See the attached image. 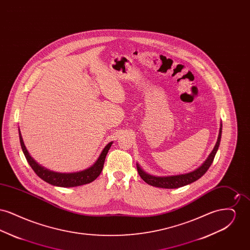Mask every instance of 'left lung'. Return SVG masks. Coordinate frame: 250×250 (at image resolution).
I'll return each instance as SVG.
<instances>
[{
  "mask_svg": "<svg viewBox=\"0 0 250 250\" xmlns=\"http://www.w3.org/2000/svg\"><path fill=\"white\" fill-rule=\"evenodd\" d=\"M221 133H222V124H220V128H219V134L217 138V142L214 145V149L212 153L207 157V159L204 161V163L202 166L199 167L195 170L186 173V174H180V175H172V176H165V177H157V176H153L145 171H143V168L140 167L139 164H137V169L145 183H147L150 186H153L155 188H178L181 187L189 185L191 183L197 181L198 179L201 178L202 175L205 174V172L208 170V168L212 165L214 161V156L218 150L219 144H220V140H221Z\"/></svg>",
  "mask_w": 250,
  "mask_h": 250,
  "instance_id": "1",
  "label": "left lung"
}]
</instances>
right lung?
Masks as SVG:
<instances>
[{
	"mask_svg": "<svg viewBox=\"0 0 250 250\" xmlns=\"http://www.w3.org/2000/svg\"><path fill=\"white\" fill-rule=\"evenodd\" d=\"M20 134V141H21V146L24 155L29 163V165L34 169V171L37 174L38 177L44 180L48 184L56 187H62V188H73V187H79L89 184L99 176L101 173L105 158L107 156V152L111 146L112 143H109L107 146L103 149L101 155H99L98 159L95 161V164L89 168H86L82 171L78 172H72V173H60L55 172L52 170H49L44 167L40 166L38 163H36V160L28 153L25 145H24L23 140L21 134V131L19 129Z\"/></svg>",
	"mask_w": 250,
	"mask_h": 250,
	"instance_id": "add662e5",
	"label": "right lung"
}]
</instances>
